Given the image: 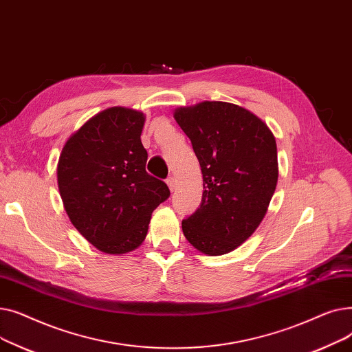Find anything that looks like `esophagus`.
Listing matches in <instances>:
<instances>
[{"mask_svg":"<svg viewBox=\"0 0 352 352\" xmlns=\"http://www.w3.org/2000/svg\"><path fill=\"white\" fill-rule=\"evenodd\" d=\"M166 186H168L170 191H174L175 190V178L174 177L166 178Z\"/></svg>","mask_w":352,"mask_h":352,"instance_id":"esophagus-1","label":"esophagus"}]
</instances>
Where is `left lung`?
<instances>
[{"mask_svg":"<svg viewBox=\"0 0 352 352\" xmlns=\"http://www.w3.org/2000/svg\"><path fill=\"white\" fill-rule=\"evenodd\" d=\"M199 161L204 191L199 208L182 221L188 243L207 255H224L254 234L278 181L275 137L251 111L204 101L174 111Z\"/></svg>","mask_w":352,"mask_h":352,"instance_id":"obj_1","label":"left lung"}]
</instances>
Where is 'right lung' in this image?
Here are the masks:
<instances>
[{"label": "right lung", "mask_w": 352, "mask_h": 352, "mask_svg": "<svg viewBox=\"0 0 352 352\" xmlns=\"http://www.w3.org/2000/svg\"><path fill=\"white\" fill-rule=\"evenodd\" d=\"M145 116L111 107L65 142L57 165L65 212L78 232L105 254H125L146 236L153 211L170 197L166 184L145 171Z\"/></svg>", "instance_id": "right-lung-1"}]
</instances>
